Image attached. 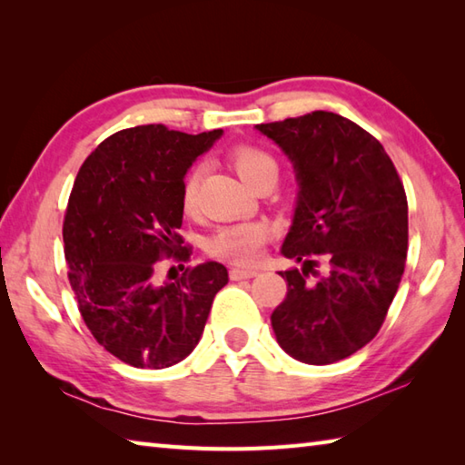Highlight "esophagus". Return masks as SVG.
<instances>
[{
  "label": "esophagus",
  "instance_id": "1",
  "mask_svg": "<svg viewBox=\"0 0 465 465\" xmlns=\"http://www.w3.org/2000/svg\"><path fill=\"white\" fill-rule=\"evenodd\" d=\"M253 275H258V270H245V268H232L230 278L232 280H250Z\"/></svg>",
  "mask_w": 465,
  "mask_h": 465
}]
</instances>
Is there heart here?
I'll return each mask as SVG.
<instances>
[{
  "label": "heart",
  "mask_w": 465,
  "mask_h": 465,
  "mask_svg": "<svg viewBox=\"0 0 465 465\" xmlns=\"http://www.w3.org/2000/svg\"><path fill=\"white\" fill-rule=\"evenodd\" d=\"M227 162L233 165V170L240 173L243 182L250 185H258L265 180H278L280 165L275 157L253 143H235L227 152ZM202 170L192 167L183 175L180 202L185 213H193L197 207V192H200ZM268 225L260 222H245L235 225L220 227L205 243V250L217 260H225L238 265H252L262 258L265 240H268Z\"/></svg>",
  "instance_id": "1"
}]
</instances>
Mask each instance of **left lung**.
I'll use <instances>...</instances> for the list:
<instances>
[{
	"mask_svg": "<svg viewBox=\"0 0 465 465\" xmlns=\"http://www.w3.org/2000/svg\"><path fill=\"white\" fill-rule=\"evenodd\" d=\"M258 130L278 143L300 182L280 272L285 300L272 328L292 358L328 365L375 338L408 255V197L383 145L358 124L312 112ZM324 265V272L317 268Z\"/></svg>",
	"mask_w": 465,
	"mask_h": 465,
	"instance_id": "left-lung-1",
	"label": "left lung"
}]
</instances>
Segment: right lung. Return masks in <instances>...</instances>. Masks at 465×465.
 Here are the masks:
<instances>
[{"mask_svg": "<svg viewBox=\"0 0 465 465\" xmlns=\"http://www.w3.org/2000/svg\"><path fill=\"white\" fill-rule=\"evenodd\" d=\"M220 135L163 124L115 132L87 155L69 193L64 252L77 310L97 343L134 368L163 370L187 358L227 283L217 262L185 268L173 283L155 282L163 258L190 262L177 233L182 182Z\"/></svg>", "mask_w": 465, "mask_h": 465, "instance_id": "obj_1", "label": "right lung"}]
</instances>
